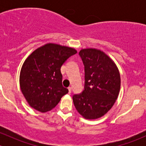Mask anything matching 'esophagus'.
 Masks as SVG:
<instances>
[{"label":"esophagus","mask_w":146,"mask_h":146,"mask_svg":"<svg viewBox=\"0 0 146 146\" xmlns=\"http://www.w3.org/2000/svg\"><path fill=\"white\" fill-rule=\"evenodd\" d=\"M68 92L69 93H70V92H71V90H72L71 87H68Z\"/></svg>","instance_id":"34e87169"}]
</instances>
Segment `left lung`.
Listing matches in <instances>:
<instances>
[{
  "label": "left lung",
  "instance_id": "left-lung-1",
  "mask_svg": "<svg viewBox=\"0 0 146 146\" xmlns=\"http://www.w3.org/2000/svg\"><path fill=\"white\" fill-rule=\"evenodd\" d=\"M85 66V86L73 101L79 114L86 119L104 116L112 107L120 90V73L114 61L96 48L79 52Z\"/></svg>",
  "mask_w": 146,
  "mask_h": 146
}]
</instances>
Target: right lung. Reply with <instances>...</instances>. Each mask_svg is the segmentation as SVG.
<instances>
[{"instance_id": "right-lung-1", "label": "right lung", "mask_w": 146, "mask_h": 146, "mask_svg": "<svg viewBox=\"0 0 146 146\" xmlns=\"http://www.w3.org/2000/svg\"><path fill=\"white\" fill-rule=\"evenodd\" d=\"M75 48L48 43L34 51L22 66L20 85L31 107L46 112L56 107L68 92L62 85L61 67Z\"/></svg>"}]
</instances>
